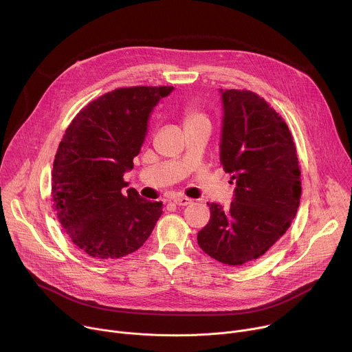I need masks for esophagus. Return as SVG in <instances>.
<instances>
[{
	"label": "esophagus",
	"mask_w": 352,
	"mask_h": 352,
	"mask_svg": "<svg viewBox=\"0 0 352 352\" xmlns=\"http://www.w3.org/2000/svg\"><path fill=\"white\" fill-rule=\"evenodd\" d=\"M173 202L178 206H188L192 204V199L189 197H185V196H174L173 197Z\"/></svg>",
	"instance_id": "34e87169"
}]
</instances>
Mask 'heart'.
Returning <instances> with one entry per match:
<instances>
[{"label":"heart","instance_id":"obj_1","mask_svg":"<svg viewBox=\"0 0 352 352\" xmlns=\"http://www.w3.org/2000/svg\"><path fill=\"white\" fill-rule=\"evenodd\" d=\"M184 120H185V125H188L200 120H206V117L200 111H197L195 107L188 106L184 109Z\"/></svg>","mask_w":352,"mask_h":352}]
</instances>
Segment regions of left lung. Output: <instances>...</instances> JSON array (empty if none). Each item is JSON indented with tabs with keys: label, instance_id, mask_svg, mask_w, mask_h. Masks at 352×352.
<instances>
[{
	"label": "left lung",
	"instance_id": "obj_1",
	"mask_svg": "<svg viewBox=\"0 0 352 352\" xmlns=\"http://www.w3.org/2000/svg\"><path fill=\"white\" fill-rule=\"evenodd\" d=\"M220 93V162L236 186L227 209L208 204L210 220L197 243L213 259L241 266L265 255L289 228L302 190L300 170L291 132L265 98L249 90Z\"/></svg>",
	"mask_w": 352,
	"mask_h": 352
}]
</instances>
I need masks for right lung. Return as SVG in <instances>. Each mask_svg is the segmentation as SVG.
I'll return each instance as SVG.
<instances>
[{
    "mask_svg": "<svg viewBox=\"0 0 352 352\" xmlns=\"http://www.w3.org/2000/svg\"><path fill=\"white\" fill-rule=\"evenodd\" d=\"M173 86H133L93 100L72 120L52 173L57 217L71 241L90 258L111 261L138 250L163 213L136 189L122 190L124 174L147 133L148 117Z\"/></svg>",
    "mask_w": 352,
    "mask_h": 352,
    "instance_id": "right-lung-1",
    "label": "right lung"
}]
</instances>
